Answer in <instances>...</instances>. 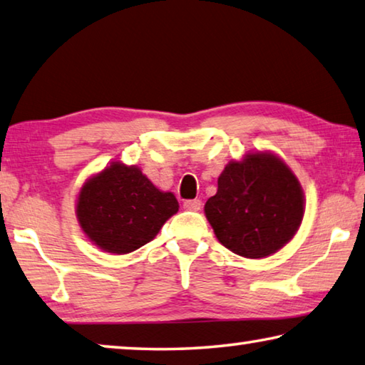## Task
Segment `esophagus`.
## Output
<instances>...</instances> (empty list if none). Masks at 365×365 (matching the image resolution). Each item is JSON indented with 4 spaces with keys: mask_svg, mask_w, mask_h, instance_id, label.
Wrapping results in <instances>:
<instances>
[{
    "mask_svg": "<svg viewBox=\"0 0 365 365\" xmlns=\"http://www.w3.org/2000/svg\"><path fill=\"white\" fill-rule=\"evenodd\" d=\"M201 205H202V202L200 200H187V201L183 202V209L197 212V210L201 209Z\"/></svg>",
    "mask_w": 365,
    "mask_h": 365,
    "instance_id": "34e87169",
    "label": "esophagus"
}]
</instances>
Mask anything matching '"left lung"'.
I'll use <instances>...</instances> for the list:
<instances>
[{
    "label": "left lung",
    "instance_id": "1",
    "mask_svg": "<svg viewBox=\"0 0 365 365\" xmlns=\"http://www.w3.org/2000/svg\"><path fill=\"white\" fill-rule=\"evenodd\" d=\"M217 240L235 254L262 258L292 240L303 218V191L279 158L252 153L230 163L204 205Z\"/></svg>",
    "mask_w": 365,
    "mask_h": 365
}]
</instances>
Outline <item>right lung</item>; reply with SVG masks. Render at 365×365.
I'll list each match as a JSON object with an SVG mask.
<instances>
[{
	"label": "right lung",
	"mask_w": 365,
	"mask_h": 365,
	"mask_svg": "<svg viewBox=\"0 0 365 365\" xmlns=\"http://www.w3.org/2000/svg\"><path fill=\"white\" fill-rule=\"evenodd\" d=\"M177 210L175 196L158 190L140 169L113 163L81 188L76 214L98 247L129 254L153 240Z\"/></svg>",
	"instance_id": "obj_1"
}]
</instances>
